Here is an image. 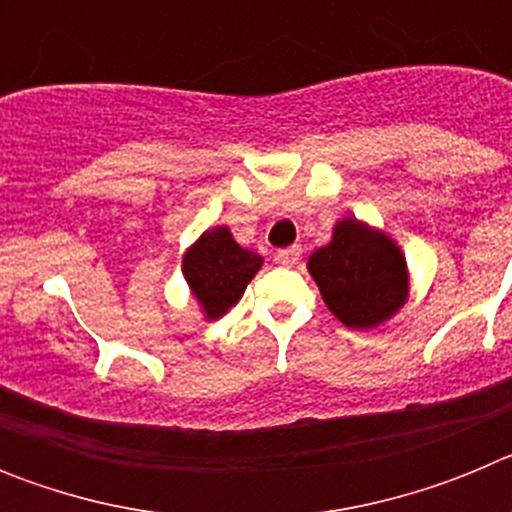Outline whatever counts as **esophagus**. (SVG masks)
<instances>
[{
	"label": "esophagus",
	"instance_id": "obj_1",
	"mask_svg": "<svg viewBox=\"0 0 512 512\" xmlns=\"http://www.w3.org/2000/svg\"><path fill=\"white\" fill-rule=\"evenodd\" d=\"M302 259V248L300 246H292V248H282V251L274 253V261L279 266H297Z\"/></svg>",
	"mask_w": 512,
	"mask_h": 512
}]
</instances>
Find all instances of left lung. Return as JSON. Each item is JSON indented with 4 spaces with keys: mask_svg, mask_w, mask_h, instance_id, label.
I'll list each match as a JSON object with an SVG mask.
<instances>
[{
    "mask_svg": "<svg viewBox=\"0 0 512 512\" xmlns=\"http://www.w3.org/2000/svg\"><path fill=\"white\" fill-rule=\"evenodd\" d=\"M328 310L348 328H374L408 300V269L400 248L379 230L346 217L333 241L307 261Z\"/></svg>",
    "mask_w": 512,
    "mask_h": 512,
    "instance_id": "left-lung-1",
    "label": "left lung"
}]
</instances>
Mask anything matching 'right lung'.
Wrapping results in <instances>:
<instances>
[{
  "label": "right lung",
  "instance_id": "right-lung-1",
  "mask_svg": "<svg viewBox=\"0 0 512 512\" xmlns=\"http://www.w3.org/2000/svg\"><path fill=\"white\" fill-rule=\"evenodd\" d=\"M264 259L235 243L225 225L200 235L184 253V279L205 310L207 320H217L241 300L248 282L256 277Z\"/></svg>",
  "mask_w": 512,
  "mask_h": 512
}]
</instances>
